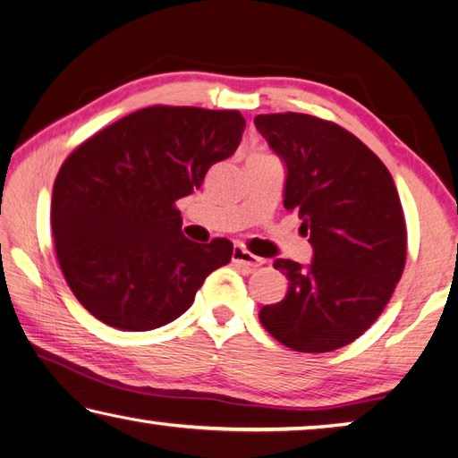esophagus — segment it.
<instances>
[{"instance_id":"1","label":"esophagus","mask_w":458,"mask_h":458,"mask_svg":"<svg viewBox=\"0 0 458 458\" xmlns=\"http://www.w3.org/2000/svg\"><path fill=\"white\" fill-rule=\"evenodd\" d=\"M232 262L238 266H244V267H248V270H256L258 266H262L264 259L254 256V254H250L248 250H244L242 246H234V250H232Z\"/></svg>"}]
</instances>
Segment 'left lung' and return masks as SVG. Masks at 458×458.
Masks as SVG:
<instances>
[{
  "mask_svg": "<svg viewBox=\"0 0 458 458\" xmlns=\"http://www.w3.org/2000/svg\"><path fill=\"white\" fill-rule=\"evenodd\" d=\"M258 132L285 166L284 208L310 236L308 266L277 258L288 293L259 321L295 352L352 344L391 300L407 258V228L393 176L352 132L311 114H258Z\"/></svg>",
  "mask_w": 458,
  "mask_h": 458,
  "instance_id": "obj_1",
  "label": "left lung"
}]
</instances>
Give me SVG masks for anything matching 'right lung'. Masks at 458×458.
Returning <instances> with one entry per match:
<instances>
[{
    "label": "right lung",
    "instance_id": "1",
    "mask_svg": "<svg viewBox=\"0 0 458 458\" xmlns=\"http://www.w3.org/2000/svg\"><path fill=\"white\" fill-rule=\"evenodd\" d=\"M238 111L147 106L71 152L53 186L51 230L71 292L121 331L163 327L192 306L232 242L184 238L178 199L236 152Z\"/></svg>",
    "mask_w": 458,
    "mask_h": 458
}]
</instances>
